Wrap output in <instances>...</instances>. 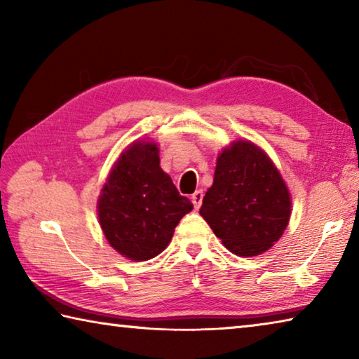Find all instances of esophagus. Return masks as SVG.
<instances>
[{
  "mask_svg": "<svg viewBox=\"0 0 359 359\" xmlns=\"http://www.w3.org/2000/svg\"><path fill=\"white\" fill-rule=\"evenodd\" d=\"M203 190H196L194 191L193 194H191V203H193V205H194V209H199L201 208V204H203Z\"/></svg>",
  "mask_w": 359,
  "mask_h": 359,
  "instance_id": "esophagus-1",
  "label": "esophagus"
}]
</instances>
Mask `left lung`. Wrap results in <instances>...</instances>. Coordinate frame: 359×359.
Segmentation results:
<instances>
[{"label": "left lung", "mask_w": 359, "mask_h": 359, "mask_svg": "<svg viewBox=\"0 0 359 359\" xmlns=\"http://www.w3.org/2000/svg\"><path fill=\"white\" fill-rule=\"evenodd\" d=\"M199 214L229 252L257 257L287 229L291 196L271 158L253 142L238 141L218 155Z\"/></svg>", "instance_id": "8db88e82"}]
</instances>
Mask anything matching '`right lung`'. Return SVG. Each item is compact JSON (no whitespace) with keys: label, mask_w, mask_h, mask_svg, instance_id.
Wrapping results in <instances>:
<instances>
[{"label":"right lung","mask_w":359,"mask_h":359,"mask_svg":"<svg viewBox=\"0 0 359 359\" xmlns=\"http://www.w3.org/2000/svg\"><path fill=\"white\" fill-rule=\"evenodd\" d=\"M193 209L160 168L155 142L136 141L115 161L98 199L102 233L133 261L155 258L168 247L180 218Z\"/></svg>","instance_id":"right-lung-1"}]
</instances>
